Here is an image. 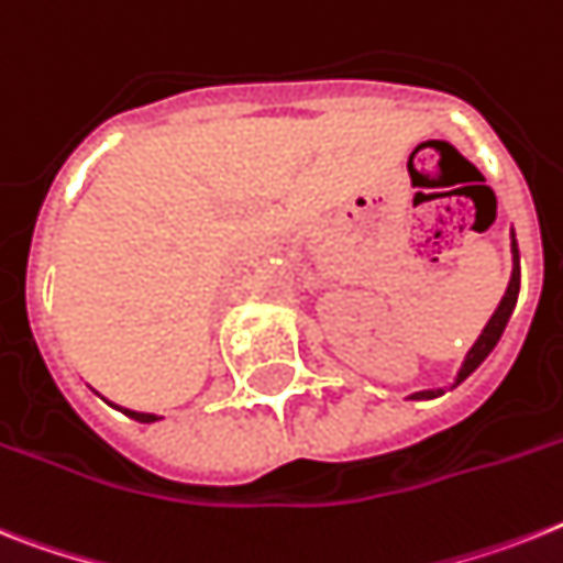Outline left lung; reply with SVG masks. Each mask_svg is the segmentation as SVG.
<instances>
[{"mask_svg":"<svg viewBox=\"0 0 563 563\" xmlns=\"http://www.w3.org/2000/svg\"><path fill=\"white\" fill-rule=\"evenodd\" d=\"M511 254H515V268H511V280H509V289H506L504 300H500V306L495 309V314L488 318L486 329L479 332L477 344L468 350V355H465L463 367H460V376H456V385L460 382H465V378L472 376L474 369L486 361V355L492 353L497 346V341H500V335H504L506 323H509L511 318V309H515V303H518V291H520V260H518V242H515V234H511ZM433 396H442V390H422V393H413L410 399H433Z\"/></svg>","mask_w":563,"mask_h":563,"instance_id":"1","label":"left lung"}]
</instances>
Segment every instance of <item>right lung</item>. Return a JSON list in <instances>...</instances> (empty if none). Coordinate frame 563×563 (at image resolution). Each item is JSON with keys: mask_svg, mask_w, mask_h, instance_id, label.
I'll return each instance as SVG.
<instances>
[{"mask_svg": "<svg viewBox=\"0 0 563 563\" xmlns=\"http://www.w3.org/2000/svg\"><path fill=\"white\" fill-rule=\"evenodd\" d=\"M118 410H123V413L130 416V419H135V422H155V419H158L155 413H139V410H126V408H118Z\"/></svg>", "mask_w": 563, "mask_h": 563, "instance_id": "1", "label": "right lung"}]
</instances>
